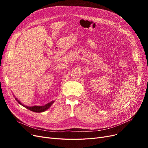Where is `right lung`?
<instances>
[{
    "mask_svg": "<svg viewBox=\"0 0 148 148\" xmlns=\"http://www.w3.org/2000/svg\"><path fill=\"white\" fill-rule=\"evenodd\" d=\"M15 99L17 101V102L18 103V104H21V106H23L27 108V109H29V110H31V111L34 112H37V113L42 112L45 111L46 110H47L49 107H50V106L52 105V104L54 103V101H51V102H50L48 104H45L43 106H32V107H29V106H26L23 105V104H21L16 98H15Z\"/></svg>",
    "mask_w": 148,
    "mask_h": 148,
    "instance_id": "right-lung-1",
    "label": "right lung"
}]
</instances>
